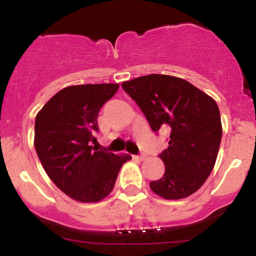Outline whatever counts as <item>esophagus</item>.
I'll return each instance as SVG.
<instances>
[{
  "instance_id": "esophagus-1",
  "label": "esophagus",
  "mask_w": 256,
  "mask_h": 256,
  "mask_svg": "<svg viewBox=\"0 0 256 256\" xmlns=\"http://www.w3.org/2000/svg\"><path fill=\"white\" fill-rule=\"evenodd\" d=\"M137 160H144V158H146V154H144V153H141V154L140 156H137Z\"/></svg>"
}]
</instances>
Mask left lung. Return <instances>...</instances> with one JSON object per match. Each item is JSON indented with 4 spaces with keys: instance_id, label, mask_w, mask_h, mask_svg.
Listing matches in <instances>:
<instances>
[{
    "instance_id": "1",
    "label": "left lung",
    "mask_w": 256,
    "mask_h": 256,
    "mask_svg": "<svg viewBox=\"0 0 256 256\" xmlns=\"http://www.w3.org/2000/svg\"><path fill=\"white\" fill-rule=\"evenodd\" d=\"M150 128H169L168 148L160 154L166 166L152 192L166 200H179L198 192L211 174L218 154L222 124L216 102L179 77L147 74L124 82Z\"/></svg>"
}]
</instances>
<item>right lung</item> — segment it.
Segmentation results:
<instances>
[{"instance_id":"1","label":"right lung","mask_w":256,"mask_h":256,"mask_svg":"<svg viewBox=\"0 0 256 256\" xmlns=\"http://www.w3.org/2000/svg\"><path fill=\"white\" fill-rule=\"evenodd\" d=\"M119 90L118 83L70 86L58 92L36 118L34 146L54 184L80 202H98L112 192L130 154L92 146L98 112Z\"/></svg>"}]
</instances>
